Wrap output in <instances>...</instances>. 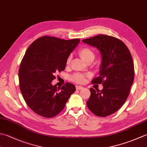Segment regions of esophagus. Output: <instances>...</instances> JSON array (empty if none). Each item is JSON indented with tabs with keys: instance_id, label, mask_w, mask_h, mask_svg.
I'll use <instances>...</instances> for the list:
<instances>
[{
	"instance_id": "34e87169",
	"label": "esophagus",
	"mask_w": 147,
	"mask_h": 147,
	"mask_svg": "<svg viewBox=\"0 0 147 147\" xmlns=\"http://www.w3.org/2000/svg\"><path fill=\"white\" fill-rule=\"evenodd\" d=\"M76 90H82V89L84 88V87H82V86H76Z\"/></svg>"
}]
</instances>
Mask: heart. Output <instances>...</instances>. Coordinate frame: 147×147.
Instances as JSON below:
<instances>
[{
    "label": "heart",
    "mask_w": 147,
    "mask_h": 147,
    "mask_svg": "<svg viewBox=\"0 0 147 147\" xmlns=\"http://www.w3.org/2000/svg\"><path fill=\"white\" fill-rule=\"evenodd\" d=\"M79 55L80 57L87 63H90L93 61L96 57L94 51L91 48L88 47H83L80 49L78 51ZM71 61V57L69 56L66 60V64L69 65ZM88 76L87 74L83 73H74L71 76V79L72 81L78 83H83L86 81V78Z\"/></svg>",
    "instance_id": "b5f03b06"
}]
</instances>
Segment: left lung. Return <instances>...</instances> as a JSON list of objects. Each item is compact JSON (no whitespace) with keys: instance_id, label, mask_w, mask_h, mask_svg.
Returning <instances> with one entry per match:
<instances>
[{"instance_id":"1","label":"left lung","mask_w":147,"mask_h":147,"mask_svg":"<svg viewBox=\"0 0 147 147\" xmlns=\"http://www.w3.org/2000/svg\"><path fill=\"white\" fill-rule=\"evenodd\" d=\"M82 41L96 47L102 57L100 75L92 83H102L103 88H90L87 105L97 116H109L119 110L129 96L134 81L133 58L127 46L116 37L100 34Z\"/></svg>"}]
</instances>
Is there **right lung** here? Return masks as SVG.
<instances>
[{
  "mask_svg": "<svg viewBox=\"0 0 147 147\" xmlns=\"http://www.w3.org/2000/svg\"><path fill=\"white\" fill-rule=\"evenodd\" d=\"M80 41L45 36L28 48L19 69L20 89L25 102L36 114L47 118L57 115L75 92L71 83L60 88L51 82L56 72L65 69L66 60Z\"/></svg>",
  "mask_w": 147,
  "mask_h": 147,
  "instance_id": "right-lung-1",
  "label": "right lung"
}]
</instances>
